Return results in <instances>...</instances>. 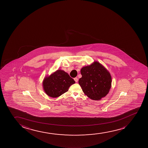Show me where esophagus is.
Instances as JSON below:
<instances>
[{"label":"esophagus","mask_w":148,"mask_h":148,"mask_svg":"<svg viewBox=\"0 0 148 148\" xmlns=\"http://www.w3.org/2000/svg\"><path fill=\"white\" fill-rule=\"evenodd\" d=\"M74 80L77 83V81H78V79L77 77H75V78H74Z\"/></svg>","instance_id":"esophagus-1"}]
</instances>
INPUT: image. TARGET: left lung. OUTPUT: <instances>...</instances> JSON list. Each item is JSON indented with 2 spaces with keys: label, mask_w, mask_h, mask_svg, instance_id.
Instances as JSON below:
<instances>
[{
  "label": "left lung",
  "mask_w": 148,
  "mask_h": 148,
  "mask_svg": "<svg viewBox=\"0 0 148 148\" xmlns=\"http://www.w3.org/2000/svg\"><path fill=\"white\" fill-rule=\"evenodd\" d=\"M82 77L79 84L85 95L94 100H99L106 96L111 87L110 73L98 61L84 66L81 69Z\"/></svg>",
  "instance_id": "8db88e82"
}]
</instances>
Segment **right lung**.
Here are the masks:
<instances>
[{"label":"right lung","mask_w":148,"mask_h":148,"mask_svg":"<svg viewBox=\"0 0 148 148\" xmlns=\"http://www.w3.org/2000/svg\"><path fill=\"white\" fill-rule=\"evenodd\" d=\"M75 83L73 79L63 70L58 69L44 79L42 85L46 94L52 98H56L69 90Z\"/></svg>","instance_id":"obj_1"}]
</instances>
